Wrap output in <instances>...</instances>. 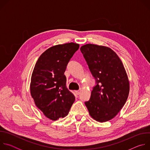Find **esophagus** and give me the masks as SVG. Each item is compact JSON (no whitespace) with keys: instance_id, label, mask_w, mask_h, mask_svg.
I'll use <instances>...</instances> for the list:
<instances>
[{"instance_id":"1","label":"esophagus","mask_w":150,"mask_h":150,"mask_svg":"<svg viewBox=\"0 0 150 150\" xmlns=\"http://www.w3.org/2000/svg\"><path fill=\"white\" fill-rule=\"evenodd\" d=\"M81 90H77V91H75V93L77 95H79L80 93H81Z\"/></svg>"}]
</instances>
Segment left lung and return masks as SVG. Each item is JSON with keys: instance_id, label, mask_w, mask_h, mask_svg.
<instances>
[{"instance_id": "obj_1", "label": "left lung", "mask_w": 150, "mask_h": 150, "mask_svg": "<svg viewBox=\"0 0 150 150\" xmlns=\"http://www.w3.org/2000/svg\"><path fill=\"white\" fill-rule=\"evenodd\" d=\"M80 50L96 79L91 97L85 104L94 120L108 121L120 112L129 95V82L126 71L110 48L87 44Z\"/></svg>"}]
</instances>
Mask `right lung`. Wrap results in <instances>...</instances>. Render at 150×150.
<instances>
[{
  "instance_id": "obj_1",
  "label": "right lung",
  "mask_w": 150,
  "mask_h": 150,
  "mask_svg": "<svg viewBox=\"0 0 150 150\" xmlns=\"http://www.w3.org/2000/svg\"><path fill=\"white\" fill-rule=\"evenodd\" d=\"M79 45L74 42L50 47L39 57L34 67L30 92L37 108L52 120L66 116L75 97L67 87L68 62Z\"/></svg>"
}]
</instances>
